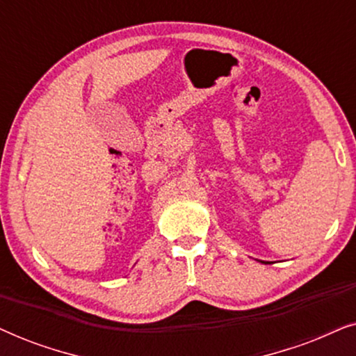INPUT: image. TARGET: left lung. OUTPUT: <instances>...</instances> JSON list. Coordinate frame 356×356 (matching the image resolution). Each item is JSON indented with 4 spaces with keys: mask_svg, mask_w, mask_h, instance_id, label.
Instances as JSON below:
<instances>
[{
    "mask_svg": "<svg viewBox=\"0 0 356 356\" xmlns=\"http://www.w3.org/2000/svg\"><path fill=\"white\" fill-rule=\"evenodd\" d=\"M264 264H266V262H264Z\"/></svg>",
    "mask_w": 356,
    "mask_h": 356,
    "instance_id": "1",
    "label": "left lung"
}]
</instances>
